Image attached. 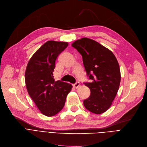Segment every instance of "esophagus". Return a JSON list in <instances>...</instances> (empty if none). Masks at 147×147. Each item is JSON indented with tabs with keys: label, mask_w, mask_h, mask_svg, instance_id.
<instances>
[{
	"label": "esophagus",
	"mask_w": 147,
	"mask_h": 147,
	"mask_svg": "<svg viewBox=\"0 0 147 147\" xmlns=\"http://www.w3.org/2000/svg\"><path fill=\"white\" fill-rule=\"evenodd\" d=\"M80 84L79 82H76L75 84H74V87L76 88H78L80 87Z\"/></svg>",
	"instance_id": "esophagus-1"
}]
</instances>
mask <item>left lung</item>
I'll list each match as a JSON object with an SVG mask.
<instances>
[{
  "instance_id": "1",
  "label": "left lung",
  "mask_w": 147,
  "mask_h": 147,
  "mask_svg": "<svg viewBox=\"0 0 147 147\" xmlns=\"http://www.w3.org/2000/svg\"><path fill=\"white\" fill-rule=\"evenodd\" d=\"M72 46L82 55L87 75L91 80L84 83L91 93L84 100V105L94 114L103 113L110 108L119 88L121 74L118 61L113 52L93 39L83 38Z\"/></svg>"
}]
</instances>
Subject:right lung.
<instances>
[{
  "label": "right lung",
  "mask_w": 147,
  "mask_h": 147,
  "mask_svg": "<svg viewBox=\"0 0 147 147\" xmlns=\"http://www.w3.org/2000/svg\"><path fill=\"white\" fill-rule=\"evenodd\" d=\"M68 45L66 42L49 40L34 53L25 72L27 90L41 113L47 117L57 114L64 107L72 86L55 81L53 72L58 55Z\"/></svg>",
  "instance_id": "right-lung-1"
}]
</instances>
